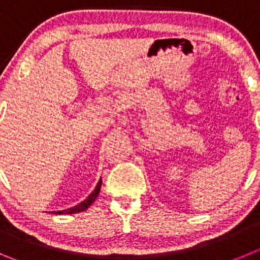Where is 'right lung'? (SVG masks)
<instances>
[{
  "instance_id": "1",
  "label": "right lung",
  "mask_w": 260,
  "mask_h": 260,
  "mask_svg": "<svg viewBox=\"0 0 260 260\" xmlns=\"http://www.w3.org/2000/svg\"><path fill=\"white\" fill-rule=\"evenodd\" d=\"M101 183H103V181L100 179V181H99V183H97L96 188H94V190L89 193V196L86 199V200L82 201V203H79L78 205H75V207L70 208V209L62 210V212H57V213H59V214H74V213H81V212H83V210L88 209L89 205H91V204L96 200V198L99 196V193H100Z\"/></svg>"
}]
</instances>
